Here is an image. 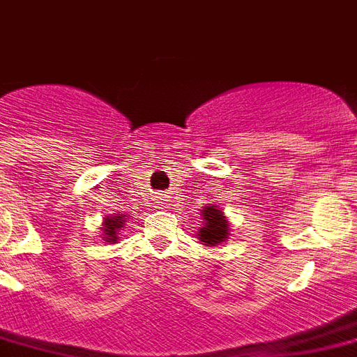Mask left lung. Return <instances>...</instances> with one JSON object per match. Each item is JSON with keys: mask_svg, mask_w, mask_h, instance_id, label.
I'll use <instances>...</instances> for the list:
<instances>
[{"mask_svg": "<svg viewBox=\"0 0 357 357\" xmlns=\"http://www.w3.org/2000/svg\"><path fill=\"white\" fill-rule=\"evenodd\" d=\"M204 227L198 230V238L204 245H221L228 238V222L225 211L217 206H208L202 209Z\"/></svg>", "mask_w": 357, "mask_h": 357, "instance_id": "left-lung-1", "label": "left lung"}]
</instances>
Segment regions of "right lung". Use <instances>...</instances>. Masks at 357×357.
<instances>
[{
	"mask_svg": "<svg viewBox=\"0 0 357 357\" xmlns=\"http://www.w3.org/2000/svg\"><path fill=\"white\" fill-rule=\"evenodd\" d=\"M125 219H127V215L123 213H114L112 217H106L105 222H102V239L110 241V243H116L118 241V232L123 230Z\"/></svg>",
	"mask_w": 357,
	"mask_h": 357,
	"instance_id": "right-lung-1",
	"label": "right lung"
}]
</instances>
